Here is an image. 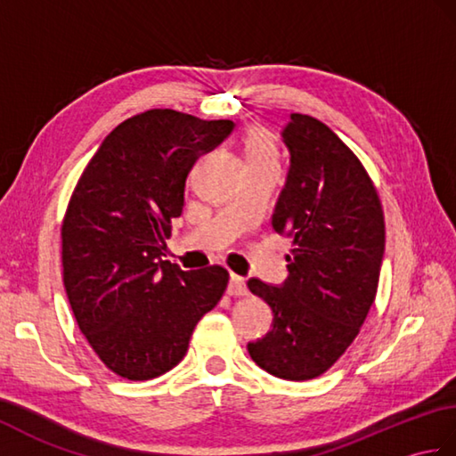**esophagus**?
I'll return each instance as SVG.
<instances>
[{"label":"esophagus","mask_w":456,"mask_h":456,"mask_svg":"<svg viewBox=\"0 0 456 456\" xmlns=\"http://www.w3.org/2000/svg\"><path fill=\"white\" fill-rule=\"evenodd\" d=\"M227 294L233 296V297L247 296V282H245V278H240V276H237V274H231L229 286H227Z\"/></svg>","instance_id":"34e87169"}]
</instances>
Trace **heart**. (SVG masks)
Here are the masks:
<instances>
[{
    "instance_id": "1",
    "label": "heart",
    "mask_w": 456,
    "mask_h": 456,
    "mask_svg": "<svg viewBox=\"0 0 456 456\" xmlns=\"http://www.w3.org/2000/svg\"><path fill=\"white\" fill-rule=\"evenodd\" d=\"M245 157L248 164H263V162H278L276 144L265 129H250L245 137Z\"/></svg>"
}]
</instances>
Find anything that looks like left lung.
<instances>
[{
	"label": "left lung",
	"mask_w": 456,
	"mask_h": 456,
	"mask_svg": "<svg viewBox=\"0 0 456 456\" xmlns=\"http://www.w3.org/2000/svg\"><path fill=\"white\" fill-rule=\"evenodd\" d=\"M286 186L273 227L292 237L288 278L248 289L273 307V331L248 343L253 361L284 380L329 370L361 331L372 307L384 256V211L356 154L315 118L289 115Z\"/></svg>",
	"instance_id": "left-lung-1"
}]
</instances>
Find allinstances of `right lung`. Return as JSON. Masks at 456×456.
<instances>
[{
    "label": "right lung",
    "mask_w": 456,
    "mask_h": 456,
    "mask_svg": "<svg viewBox=\"0 0 456 456\" xmlns=\"http://www.w3.org/2000/svg\"><path fill=\"white\" fill-rule=\"evenodd\" d=\"M235 123L149 110L119 123L72 191L62 221L64 288L100 361L127 380H151L188 353L200 319L229 282L223 266L162 260L186 178Z\"/></svg>",
    "instance_id": "obj_1"
}]
</instances>
